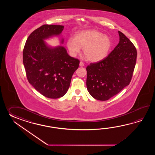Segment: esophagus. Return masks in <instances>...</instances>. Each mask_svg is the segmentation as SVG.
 <instances>
[{
  "instance_id": "esophagus-1",
  "label": "esophagus",
  "mask_w": 155,
  "mask_h": 155,
  "mask_svg": "<svg viewBox=\"0 0 155 155\" xmlns=\"http://www.w3.org/2000/svg\"><path fill=\"white\" fill-rule=\"evenodd\" d=\"M84 66V63H82V61H80V66Z\"/></svg>"
}]
</instances>
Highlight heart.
Listing matches in <instances>:
<instances>
[{"label": "heart", "mask_w": 155, "mask_h": 155, "mask_svg": "<svg viewBox=\"0 0 155 155\" xmlns=\"http://www.w3.org/2000/svg\"><path fill=\"white\" fill-rule=\"evenodd\" d=\"M112 46V41L107 35L96 30H84L77 33L75 38H70L67 47L73 56L79 54L81 48L84 55L91 62L96 63L107 56Z\"/></svg>", "instance_id": "1"}]
</instances>
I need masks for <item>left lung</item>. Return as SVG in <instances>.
I'll return each mask as SVG.
<instances>
[{"mask_svg": "<svg viewBox=\"0 0 155 155\" xmlns=\"http://www.w3.org/2000/svg\"><path fill=\"white\" fill-rule=\"evenodd\" d=\"M119 43L108 56L87 66L86 86L94 99L106 101L117 94L131 81L137 51L126 36L119 31Z\"/></svg>", "mask_w": 155, "mask_h": 155, "instance_id": "obj_1", "label": "left lung"}]
</instances>
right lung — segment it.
<instances>
[{
    "label": "right lung",
    "mask_w": 155,
    "mask_h": 155,
    "mask_svg": "<svg viewBox=\"0 0 155 155\" xmlns=\"http://www.w3.org/2000/svg\"><path fill=\"white\" fill-rule=\"evenodd\" d=\"M64 26L44 25L31 33L23 50V64L30 84L50 99L65 95L79 60L69 55L62 45L52 46L45 40L60 36ZM61 44L64 39L60 40Z\"/></svg>",
    "instance_id": "obj_1"
}]
</instances>
